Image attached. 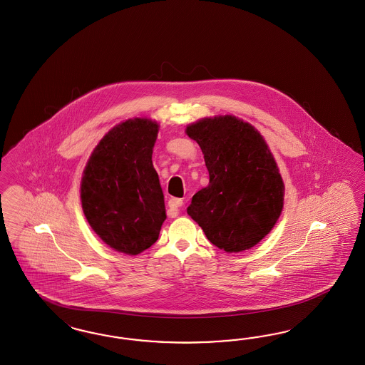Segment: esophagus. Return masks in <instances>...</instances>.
Segmentation results:
<instances>
[{
  "mask_svg": "<svg viewBox=\"0 0 365 365\" xmlns=\"http://www.w3.org/2000/svg\"><path fill=\"white\" fill-rule=\"evenodd\" d=\"M183 206V200L179 198H171L168 200V217L175 218L180 211V207Z\"/></svg>",
  "mask_w": 365,
  "mask_h": 365,
  "instance_id": "esophagus-1",
  "label": "esophagus"
}]
</instances>
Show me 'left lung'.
Returning a JSON list of instances; mask_svg holds the SVG:
<instances>
[{"label":"left lung","mask_w":365,"mask_h":365,"mask_svg":"<svg viewBox=\"0 0 365 365\" xmlns=\"http://www.w3.org/2000/svg\"><path fill=\"white\" fill-rule=\"evenodd\" d=\"M205 155L210 182L191 199L187 214L207 240L227 253L255 246L278 221L285 186L262 135L225 115L187 125Z\"/></svg>","instance_id":"8db88e82"}]
</instances>
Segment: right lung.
<instances>
[{
  "mask_svg": "<svg viewBox=\"0 0 365 365\" xmlns=\"http://www.w3.org/2000/svg\"><path fill=\"white\" fill-rule=\"evenodd\" d=\"M159 124L128 119L100 140L83 173L84 215L103 242L136 255L151 247L166 220L165 197L153 166Z\"/></svg>",
  "mask_w": 365,
  "mask_h": 365,
  "instance_id": "right-lung-1",
  "label": "right lung"
}]
</instances>
